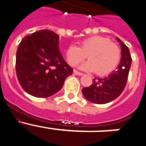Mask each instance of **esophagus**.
<instances>
[{
	"label": "esophagus",
	"mask_w": 146,
	"mask_h": 146,
	"mask_svg": "<svg viewBox=\"0 0 146 146\" xmlns=\"http://www.w3.org/2000/svg\"><path fill=\"white\" fill-rule=\"evenodd\" d=\"M73 73H74L76 75H78V76H82V75L84 74V73L77 71V70H73Z\"/></svg>",
	"instance_id": "esophagus-1"
}]
</instances>
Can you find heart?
<instances>
[{"label":"heart","mask_w":146,"mask_h":146,"mask_svg":"<svg viewBox=\"0 0 146 146\" xmlns=\"http://www.w3.org/2000/svg\"><path fill=\"white\" fill-rule=\"evenodd\" d=\"M89 61L80 66L84 70L96 71L98 75L113 72L120 63V47L105 36H94L81 42L80 47L71 45L66 50V58L71 66H76L87 58Z\"/></svg>","instance_id":"1"}]
</instances>
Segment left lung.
Wrapping results in <instances>:
<instances>
[{
	"mask_svg": "<svg viewBox=\"0 0 146 146\" xmlns=\"http://www.w3.org/2000/svg\"><path fill=\"white\" fill-rule=\"evenodd\" d=\"M121 47V59L117 70L104 78L92 79L93 83L82 89L86 99L92 103L103 104L117 98L126 87L129 71L131 64L129 49L121 40L117 38Z\"/></svg>",
	"mask_w": 146,
	"mask_h": 146,
	"instance_id": "8db88e82",
	"label": "left lung"
}]
</instances>
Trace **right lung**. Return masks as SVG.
Wrapping results in <instances>:
<instances>
[{
	"mask_svg": "<svg viewBox=\"0 0 146 146\" xmlns=\"http://www.w3.org/2000/svg\"><path fill=\"white\" fill-rule=\"evenodd\" d=\"M16 73L22 88L37 98L53 96L73 73L59 50V35L41 30L21 40L16 54Z\"/></svg>",
	"mask_w": 146,
	"mask_h": 146,
	"instance_id": "add662e5",
	"label": "right lung"
}]
</instances>
